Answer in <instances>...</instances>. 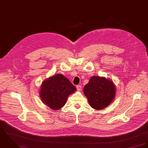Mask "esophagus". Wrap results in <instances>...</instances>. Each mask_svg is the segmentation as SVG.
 Wrapping results in <instances>:
<instances>
[{
	"label": "esophagus",
	"mask_w": 148,
	"mask_h": 148,
	"mask_svg": "<svg viewBox=\"0 0 148 148\" xmlns=\"http://www.w3.org/2000/svg\"><path fill=\"white\" fill-rule=\"evenodd\" d=\"M77 90H78V91H82V86H81V85H78V86H77Z\"/></svg>",
	"instance_id": "obj_1"
}]
</instances>
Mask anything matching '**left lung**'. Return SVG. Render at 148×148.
<instances>
[{"label": "left lung", "mask_w": 148, "mask_h": 148, "mask_svg": "<svg viewBox=\"0 0 148 148\" xmlns=\"http://www.w3.org/2000/svg\"><path fill=\"white\" fill-rule=\"evenodd\" d=\"M83 92L92 108L102 110L114 100L116 87L114 82L110 79L104 77L92 76L84 86Z\"/></svg>", "instance_id": "obj_1"}]
</instances>
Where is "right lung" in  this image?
I'll return each instance as SVG.
<instances>
[{
  "mask_svg": "<svg viewBox=\"0 0 148 148\" xmlns=\"http://www.w3.org/2000/svg\"><path fill=\"white\" fill-rule=\"evenodd\" d=\"M76 90L65 76L57 74L42 82L39 94L45 104L53 110H58L65 106L68 97Z\"/></svg>",
  "mask_w": 148,
  "mask_h": 148,
  "instance_id": "right-lung-1",
  "label": "right lung"
}]
</instances>
